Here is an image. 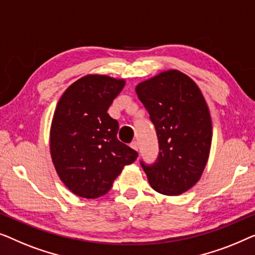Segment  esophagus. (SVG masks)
Wrapping results in <instances>:
<instances>
[{
    "instance_id": "esophagus-1",
    "label": "esophagus",
    "mask_w": 255,
    "mask_h": 255,
    "mask_svg": "<svg viewBox=\"0 0 255 255\" xmlns=\"http://www.w3.org/2000/svg\"><path fill=\"white\" fill-rule=\"evenodd\" d=\"M129 145H130V148H131V149H134V150H136V151H137V150H138V144H137V142L132 141V142H131V143H130V144H129Z\"/></svg>"
}]
</instances>
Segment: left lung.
Segmentation results:
<instances>
[{"label": "left lung", "instance_id": "1", "mask_svg": "<svg viewBox=\"0 0 255 255\" xmlns=\"http://www.w3.org/2000/svg\"><path fill=\"white\" fill-rule=\"evenodd\" d=\"M159 143L157 162L141 166L149 184L164 195H180L200 180L209 158L213 125L206 99L181 71H162L136 85Z\"/></svg>", "mask_w": 255, "mask_h": 255}]
</instances>
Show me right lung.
I'll use <instances>...</instances> for the list:
<instances>
[{
    "instance_id": "add662e5",
    "label": "right lung",
    "mask_w": 255,
    "mask_h": 255,
    "mask_svg": "<svg viewBox=\"0 0 255 255\" xmlns=\"http://www.w3.org/2000/svg\"><path fill=\"white\" fill-rule=\"evenodd\" d=\"M126 82L106 75H87L74 82L57 103L49 148L61 181L75 195H105L137 152L117 138L119 124L107 110Z\"/></svg>"
}]
</instances>
